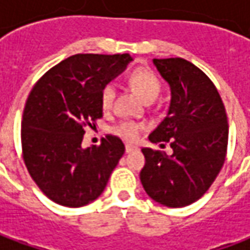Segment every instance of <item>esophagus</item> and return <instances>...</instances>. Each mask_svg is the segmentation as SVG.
<instances>
[{"instance_id":"esophagus-1","label":"esophagus","mask_w":250,"mask_h":250,"mask_svg":"<svg viewBox=\"0 0 250 250\" xmlns=\"http://www.w3.org/2000/svg\"><path fill=\"white\" fill-rule=\"evenodd\" d=\"M134 150H136V147L131 146V145H125V152H131L134 151Z\"/></svg>"}]
</instances>
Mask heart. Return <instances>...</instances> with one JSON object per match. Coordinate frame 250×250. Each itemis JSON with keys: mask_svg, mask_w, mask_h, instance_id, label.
<instances>
[{"mask_svg": "<svg viewBox=\"0 0 250 250\" xmlns=\"http://www.w3.org/2000/svg\"><path fill=\"white\" fill-rule=\"evenodd\" d=\"M128 83L135 92L141 96L145 102L150 103L155 100L161 89L162 84L158 76L147 68H136L135 71L131 72L128 77ZM115 96V88L112 84L104 85L102 92H100V104L104 111H108L112 107ZM146 130V125L141 122H134V120H122L118 125L112 127V132L118 135L125 142H135L141 136L142 131Z\"/></svg>", "mask_w": 250, "mask_h": 250, "instance_id": "obj_1", "label": "heart"}]
</instances>
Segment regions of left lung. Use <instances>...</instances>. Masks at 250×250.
<instances>
[{"mask_svg":"<svg viewBox=\"0 0 250 250\" xmlns=\"http://www.w3.org/2000/svg\"><path fill=\"white\" fill-rule=\"evenodd\" d=\"M171 88L166 118L152 131V143H166L171 155L142 148L141 182L154 201L184 208L204 195L224 166L229 125L225 105L206 73L185 59H154Z\"/></svg>","mask_w":250,"mask_h":250,"instance_id":"left-lung-1","label":"left lung"}]
</instances>
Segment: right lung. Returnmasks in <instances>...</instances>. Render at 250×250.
I'll return each mask as SVG.
<instances>
[{"mask_svg": "<svg viewBox=\"0 0 250 250\" xmlns=\"http://www.w3.org/2000/svg\"><path fill=\"white\" fill-rule=\"evenodd\" d=\"M132 60L125 55L79 53L52 66L36 83L21 120L25 166L48 198L80 208L103 193L125 145L105 135L82 148L84 128L103 118L100 92Z\"/></svg>", "mask_w": 250, "mask_h": 250, "instance_id": "right-lung-1", "label": "right lung"}]
</instances>
